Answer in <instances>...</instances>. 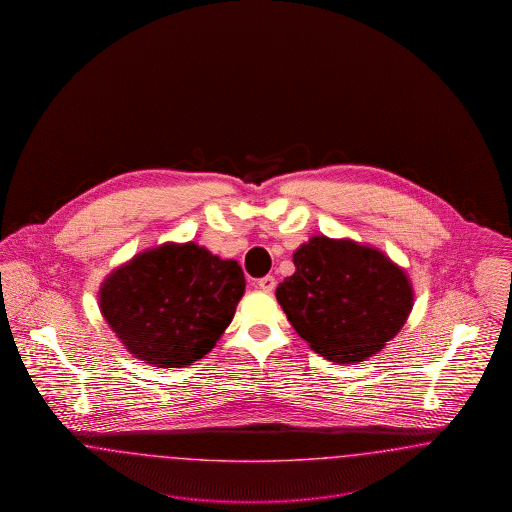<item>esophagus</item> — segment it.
<instances>
[{"mask_svg": "<svg viewBox=\"0 0 512 512\" xmlns=\"http://www.w3.org/2000/svg\"><path fill=\"white\" fill-rule=\"evenodd\" d=\"M257 288H259V290H263V292L270 293L274 288H276V280H274L272 276H265V278L257 280Z\"/></svg>", "mask_w": 512, "mask_h": 512, "instance_id": "obj_1", "label": "esophagus"}]
</instances>
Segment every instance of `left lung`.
I'll return each mask as SVG.
<instances>
[{
	"instance_id": "left-lung-1",
	"label": "left lung",
	"mask_w": 512,
	"mask_h": 512,
	"mask_svg": "<svg viewBox=\"0 0 512 512\" xmlns=\"http://www.w3.org/2000/svg\"><path fill=\"white\" fill-rule=\"evenodd\" d=\"M293 265L276 299L293 330L332 363L376 355L413 311L411 278L374 245L320 234L293 251Z\"/></svg>"
}]
</instances>
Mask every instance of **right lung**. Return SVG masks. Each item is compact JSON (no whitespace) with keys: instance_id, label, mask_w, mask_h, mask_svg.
Instances as JSON below:
<instances>
[{"instance_id":"add662e5","label":"right lung","mask_w":512,"mask_h":512,"mask_svg":"<svg viewBox=\"0 0 512 512\" xmlns=\"http://www.w3.org/2000/svg\"><path fill=\"white\" fill-rule=\"evenodd\" d=\"M244 292L238 261L220 259L194 242H167L103 278L99 313L132 357L182 368L217 345Z\"/></svg>"}]
</instances>
